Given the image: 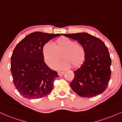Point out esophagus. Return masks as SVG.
Instances as JSON below:
<instances>
[{"mask_svg": "<svg viewBox=\"0 0 122 122\" xmlns=\"http://www.w3.org/2000/svg\"><path fill=\"white\" fill-rule=\"evenodd\" d=\"M65 74V72L64 71H58V75H59L60 76H62V75H64Z\"/></svg>", "mask_w": 122, "mask_h": 122, "instance_id": "obj_1", "label": "esophagus"}]
</instances>
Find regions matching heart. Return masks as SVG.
Instances as JSON below:
<instances>
[{
    "instance_id": "obj_1",
    "label": "heart",
    "mask_w": 122,
    "mask_h": 122,
    "mask_svg": "<svg viewBox=\"0 0 122 122\" xmlns=\"http://www.w3.org/2000/svg\"><path fill=\"white\" fill-rule=\"evenodd\" d=\"M64 60L53 66L54 69H66L72 66L77 68L83 64L86 59V52L82 44L67 37H61L57 39L54 45L47 43L43 48L44 61L50 67L58 62L61 58Z\"/></svg>"
}]
</instances>
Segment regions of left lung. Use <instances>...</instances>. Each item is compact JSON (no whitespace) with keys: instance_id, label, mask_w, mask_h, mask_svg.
Segmentation results:
<instances>
[{"instance_id":"8db88e82","label":"left lung","mask_w":122,"mask_h":122,"mask_svg":"<svg viewBox=\"0 0 122 122\" xmlns=\"http://www.w3.org/2000/svg\"><path fill=\"white\" fill-rule=\"evenodd\" d=\"M62 35L78 41L86 52L84 62L73 71L71 89L83 97H92L102 93L107 88L112 73V59L107 47L99 38L88 33Z\"/></svg>"}]
</instances>
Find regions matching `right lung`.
Listing matches in <instances>:
<instances>
[{
    "instance_id": "obj_1",
    "label": "right lung",
    "mask_w": 122,
    "mask_h": 122,
    "mask_svg": "<svg viewBox=\"0 0 122 122\" xmlns=\"http://www.w3.org/2000/svg\"><path fill=\"white\" fill-rule=\"evenodd\" d=\"M60 34L34 32L21 40L11 56L10 71L15 87L20 95L28 99L44 97L53 88L58 76L44 62V44Z\"/></svg>"
}]
</instances>
